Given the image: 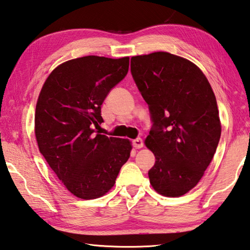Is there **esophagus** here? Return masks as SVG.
Wrapping results in <instances>:
<instances>
[{"label": "esophagus", "mask_w": 250, "mask_h": 250, "mask_svg": "<svg viewBox=\"0 0 250 250\" xmlns=\"http://www.w3.org/2000/svg\"><path fill=\"white\" fill-rule=\"evenodd\" d=\"M132 145H133L134 148H142L143 147V141H142V139L138 138V139L133 140L132 141Z\"/></svg>", "instance_id": "34e87169"}]
</instances>
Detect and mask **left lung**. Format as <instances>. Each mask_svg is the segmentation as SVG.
I'll return each mask as SVG.
<instances>
[{
	"label": "left lung",
	"instance_id": "obj_1",
	"mask_svg": "<svg viewBox=\"0 0 250 250\" xmlns=\"http://www.w3.org/2000/svg\"><path fill=\"white\" fill-rule=\"evenodd\" d=\"M131 73L154 122L144 141L156 160L149 183L162 196H184L200 181L219 144L215 95L194 63L169 52L132 57Z\"/></svg>",
	"mask_w": 250,
	"mask_h": 250
}]
</instances>
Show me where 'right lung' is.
<instances>
[{
  "label": "right lung",
  "instance_id": "add662e5",
  "mask_svg": "<svg viewBox=\"0 0 250 250\" xmlns=\"http://www.w3.org/2000/svg\"><path fill=\"white\" fill-rule=\"evenodd\" d=\"M129 71V57L72 59L49 74L37 99L35 135L40 153L65 188L90 200L113 187L129 160L128 139L96 133L102 104Z\"/></svg>",
  "mask_w": 250,
  "mask_h": 250
}]
</instances>
